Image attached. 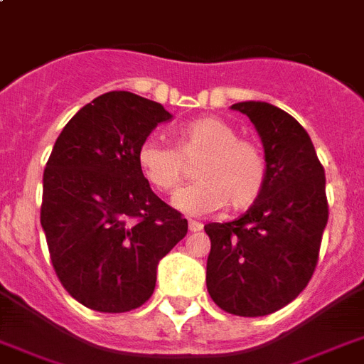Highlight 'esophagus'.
<instances>
[{
	"label": "esophagus",
	"instance_id": "34e87169",
	"mask_svg": "<svg viewBox=\"0 0 364 364\" xmlns=\"http://www.w3.org/2000/svg\"><path fill=\"white\" fill-rule=\"evenodd\" d=\"M202 228H204V225H202L200 221H194V219L188 221V230H191V232H200Z\"/></svg>",
	"mask_w": 364,
	"mask_h": 364
}]
</instances>
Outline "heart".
Here are the masks:
<instances>
[{"instance_id":"heart-1","label":"heart","mask_w":364,"mask_h":364,"mask_svg":"<svg viewBox=\"0 0 364 364\" xmlns=\"http://www.w3.org/2000/svg\"><path fill=\"white\" fill-rule=\"evenodd\" d=\"M194 164L193 185L176 194L173 204L185 213H211L219 208L243 211L262 193L266 159L257 143L238 137V130L217 117H202L176 132V149L147 139L137 149V166L159 193H173Z\"/></svg>"}]
</instances>
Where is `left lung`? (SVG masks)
Returning <instances> with one entry per match:
<instances>
[{
    "label": "left lung",
    "instance_id": "8db88e82",
    "mask_svg": "<svg viewBox=\"0 0 364 364\" xmlns=\"http://www.w3.org/2000/svg\"><path fill=\"white\" fill-rule=\"evenodd\" d=\"M266 156L262 193L242 217L210 223L205 283L221 310L240 317L274 314L314 276L328 221L325 170L308 132L276 105L240 102Z\"/></svg>",
    "mask_w": 364,
    "mask_h": 364
}]
</instances>
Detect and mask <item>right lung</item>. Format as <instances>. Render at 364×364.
I'll return each instance as SVG.
<instances>
[{"instance_id":"right-lung-1","label":"right lung","mask_w":364,"mask_h":364,"mask_svg":"<svg viewBox=\"0 0 364 364\" xmlns=\"http://www.w3.org/2000/svg\"><path fill=\"white\" fill-rule=\"evenodd\" d=\"M171 115L156 102L115 90L92 100L54 143L43 173L41 227L68 293L90 310L145 304L156 266L188 230L137 166V149Z\"/></svg>"}]
</instances>
